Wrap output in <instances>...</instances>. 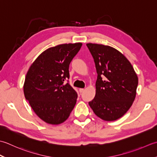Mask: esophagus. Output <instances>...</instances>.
Here are the masks:
<instances>
[{
	"mask_svg": "<svg viewBox=\"0 0 157 157\" xmlns=\"http://www.w3.org/2000/svg\"><path fill=\"white\" fill-rule=\"evenodd\" d=\"M83 91H84V89H82V88H80V89H79V92H80V93L83 92Z\"/></svg>",
	"mask_w": 157,
	"mask_h": 157,
	"instance_id": "obj_1",
	"label": "esophagus"
}]
</instances>
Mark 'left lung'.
Segmentation results:
<instances>
[{
  "label": "left lung",
  "mask_w": 157,
  "mask_h": 157,
  "mask_svg": "<svg viewBox=\"0 0 157 157\" xmlns=\"http://www.w3.org/2000/svg\"><path fill=\"white\" fill-rule=\"evenodd\" d=\"M98 73L95 95L89 104L104 121L120 119L136 96L138 78L132 63L119 51L108 45L87 43Z\"/></svg>",
  "instance_id": "left-lung-1"
}]
</instances>
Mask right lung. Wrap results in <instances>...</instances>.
<instances>
[{
    "mask_svg": "<svg viewBox=\"0 0 157 157\" xmlns=\"http://www.w3.org/2000/svg\"><path fill=\"white\" fill-rule=\"evenodd\" d=\"M81 43L58 44L44 51L30 65L24 84L25 99L37 116L50 124L68 119L77 94L68 82L69 65Z\"/></svg>",
    "mask_w": 157,
    "mask_h": 157,
    "instance_id": "obj_1",
    "label": "right lung"
}]
</instances>
